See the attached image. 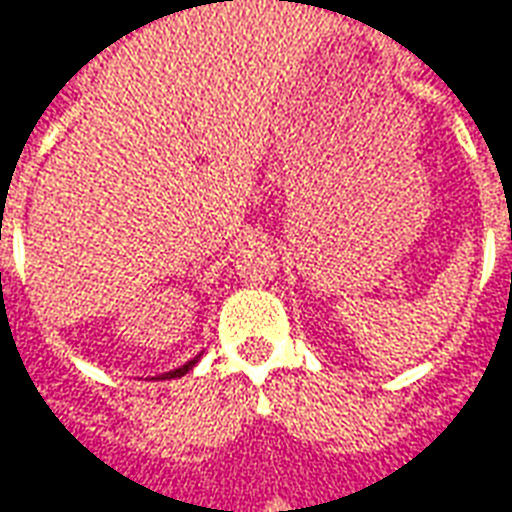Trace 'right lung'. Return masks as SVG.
Here are the masks:
<instances>
[{"mask_svg": "<svg viewBox=\"0 0 512 512\" xmlns=\"http://www.w3.org/2000/svg\"><path fill=\"white\" fill-rule=\"evenodd\" d=\"M195 361H198V358H192V361H187V364L179 366V369H173V372H165V375H162V380H168V378H181V375H187V372H190L192 366H195Z\"/></svg>", "mask_w": 512, "mask_h": 512, "instance_id": "1", "label": "right lung"}]
</instances>
